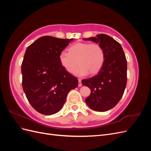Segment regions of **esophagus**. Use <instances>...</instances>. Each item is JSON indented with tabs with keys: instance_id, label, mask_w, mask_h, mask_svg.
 <instances>
[{
	"instance_id": "obj_1",
	"label": "esophagus",
	"mask_w": 151,
	"mask_h": 151,
	"mask_svg": "<svg viewBox=\"0 0 151 151\" xmlns=\"http://www.w3.org/2000/svg\"><path fill=\"white\" fill-rule=\"evenodd\" d=\"M78 81H79V84H78V86H79V87H81V86H82V83H81V79H78Z\"/></svg>"
}]
</instances>
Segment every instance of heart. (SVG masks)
Masks as SVG:
<instances>
[{
  "label": "heart",
  "mask_w": 151,
  "mask_h": 151,
  "mask_svg": "<svg viewBox=\"0 0 151 151\" xmlns=\"http://www.w3.org/2000/svg\"><path fill=\"white\" fill-rule=\"evenodd\" d=\"M69 52H62L59 55L61 65L69 73H73L79 63L75 74L84 76L90 72L98 73L102 68L105 59L104 49L98 43H77L72 45Z\"/></svg>",
  "instance_id": "b5f03b06"
}]
</instances>
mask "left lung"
<instances>
[{
	"mask_svg": "<svg viewBox=\"0 0 151 151\" xmlns=\"http://www.w3.org/2000/svg\"><path fill=\"white\" fill-rule=\"evenodd\" d=\"M99 43L104 49L105 59L98 74L82 80L91 89L85 101L96 111H106L115 107L124 93L127 81V63L121 45L111 36L99 34L97 37L84 38Z\"/></svg>",
	"mask_w": 151,
	"mask_h": 151,
	"instance_id": "8db88e82",
	"label": "left lung"
}]
</instances>
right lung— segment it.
<instances>
[{"label": "right lung", "mask_w": 151, "mask_h": 151, "mask_svg": "<svg viewBox=\"0 0 151 151\" xmlns=\"http://www.w3.org/2000/svg\"><path fill=\"white\" fill-rule=\"evenodd\" d=\"M72 40L45 36L26 50L21 65L22 88L31 106L43 115L60 111L68 93L78 86L77 79L59 61V55Z\"/></svg>", "instance_id": "right-lung-1"}]
</instances>
